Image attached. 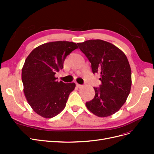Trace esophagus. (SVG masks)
I'll list each match as a JSON object with an SVG mask.
<instances>
[{
  "label": "esophagus",
  "instance_id": "esophagus-1",
  "mask_svg": "<svg viewBox=\"0 0 154 154\" xmlns=\"http://www.w3.org/2000/svg\"><path fill=\"white\" fill-rule=\"evenodd\" d=\"M76 86L79 88H82V87H83V85H80V84H78V83H76Z\"/></svg>",
  "mask_w": 154,
  "mask_h": 154
}]
</instances>
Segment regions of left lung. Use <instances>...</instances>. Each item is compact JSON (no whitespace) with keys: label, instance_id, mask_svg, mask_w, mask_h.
<instances>
[{"label":"left lung","instance_id":"left-lung-1","mask_svg":"<svg viewBox=\"0 0 154 154\" xmlns=\"http://www.w3.org/2000/svg\"><path fill=\"white\" fill-rule=\"evenodd\" d=\"M91 63L93 74L100 75L101 84L94 87L95 96L86 102L87 109L98 117L118 112L126 102L132 85V72L125 53L114 45L101 40L77 44Z\"/></svg>","mask_w":154,"mask_h":154}]
</instances>
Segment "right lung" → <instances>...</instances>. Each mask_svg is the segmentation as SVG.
<instances>
[{"mask_svg":"<svg viewBox=\"0 0 154 154\" xmlns=\"http://www.w3.org/2000/svg\"><path fill=\"white\" fill-rule=\"evenodd\" d=\"M78 48L76 43L57 41L45 43L32 50L22 70L25 96L36 114L51 118L66 107L74 83L57 81L54 75L63 69L67 56Z\"/></svg>","mask_w":154,"mask_h":154,"instance_id":"1","label":"right lung"}]
</instances>
